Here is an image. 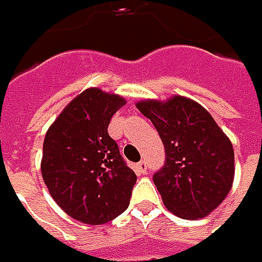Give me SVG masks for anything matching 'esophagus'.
Returning <instances> with one entry per match:
<instances>
[{"label": "esophagus", "instance_id": "34e87169", "mask_svg": "<svg viewBox=\"0 0 262 262\" xmlns=\"http://www.w3.org/2000/svg\"><path fill=\"white\" fill-rule=\"evenodd\" d=\"M136 170H137V175H144L147 172V163L144 160H141V162H138L136 166Z\"/></svg>", "mask_w": 262, "mask_h": 262}]
</instances>
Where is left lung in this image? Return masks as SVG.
I'll return each mask as SVG.
<instances>
[{
  "mask_svg": "<svg viewBox=\"0 0 262 262\" xmlns=\"http://www.w3.org/2000/svg\"><path fill=\"white\" fill-rule=\"evenodd\" d=\"M137 107L156 126L165 146V166L153 181L166 208L182 219L208 216L233 184L235 155L229 137L208 111L184 96L140 100Z\"/></svg>",
  "mask_w": 262,
  "mask_h": 262,
  "instance_id": "left-lung-1",
  "label": "left lung"
}]
</instances>
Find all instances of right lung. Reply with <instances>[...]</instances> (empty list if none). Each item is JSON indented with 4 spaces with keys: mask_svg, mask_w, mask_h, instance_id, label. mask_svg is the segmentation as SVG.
I'll list each match as a JSON object with an SVG mask.
<instances>
[{
    "mask_svg": "<svg viewBox=\"0 0 262 262\" xmlns=\"http://www.w3.org/2000/svg\"><path fill=\"white\" fill-rule=\"evenodd\" d=\"M124 97L90 87L74 97L46 131L40 170L51 196L86 225L124 213L137 175L126 166L107 125Z\"/></svg>",
    "mask_w": 262,
    "mask_h": 262,
    "instance_id": "add662e5",
    "label": "right lung"
}]
</instances>
